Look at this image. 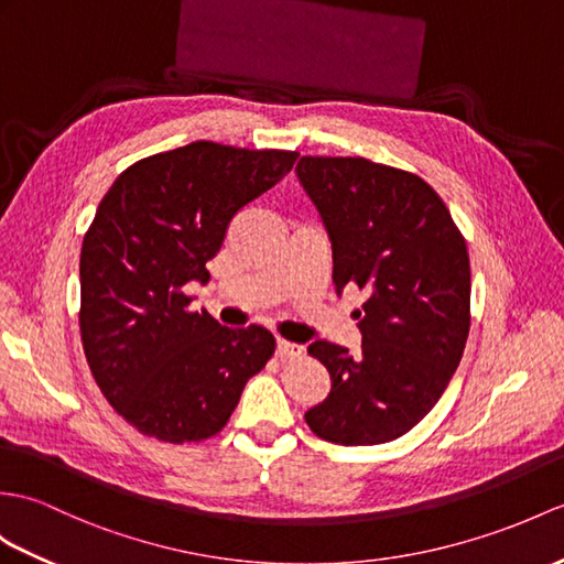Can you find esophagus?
<instances>
[{"label": "esophagus", "instance_id": "obj_1", "mask_svg": "<svg viewBox=\"0 0 564 564\" xmlns=\"http://www.w3.org/2000/svg\"><path fill=\"white\" fill-rule=\"evenodd\" d=\"M276 352H279V358H297V356H303V348H300L297 344H291V341H285V338H279L276 341Z\"/></svg>", "mask_w": 564, "mask_h": 564}]
</instances>
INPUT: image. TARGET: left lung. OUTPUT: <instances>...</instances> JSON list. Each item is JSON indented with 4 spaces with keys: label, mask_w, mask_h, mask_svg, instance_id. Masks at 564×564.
I'll use <instances>...</instances> for the list:
<instances>
[{
    "label": "left lung",
    "mask_w": 564,
    "mask_h": 564,
    "mask_svg": "<svg viewBox=\"0 0 564 564\" xmlns=\"http://www.w3.org/2000/svg\"><path fill=\"white\" fill-rule=\"evenodd\" d=\"M295 175L329 232L336 293H365L360 352L329 341L307 348L329 370L332 391L305 421L344 447L391 442L423 421L462 362L466 242L437 192L405 170L303 155Z\"/></svg>",
    "instance_id": "left-lung-1"
}]
</instances>
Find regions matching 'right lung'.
<instances>
[{
    "label": "right lung",
    "mask_w": 564,
    "mask_h": 564,
    "mask_svg": "<svg viewBox=\"0 0 564 564\" xmlns=\"http://www.w3.org/2000/svg\"><path fill=\"white\" fill-rule=\"evenodd\" d=\"M295 151L194 141L149 155L112 182L82 247V341L102 397L129 425L170 444L226 427L273 356L264 326L228 329L192 312L232 216L281 182Z\"/></svg>",
    "instance_id": "add662e5"
}]
</instances>
